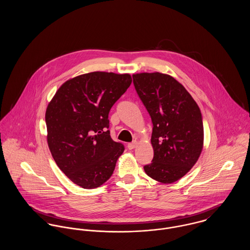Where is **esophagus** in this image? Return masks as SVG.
<instances>
[{
	"label": "esophagus",
	"instance_id": "34e87169",
	"mask_svg": "<svg viewBox=\"0 0 250 250\" xmlns=\"http://www.w3.org/2000/svg\"><path fill=\"white\" fill-rule=\"evenodd\" d=\"M136 146H137V142L128 143V149L129 150H133L134 148H136Z\"/></svg>",
	"mask_w": 250,
	"mask_h": 250
}]
</instances>
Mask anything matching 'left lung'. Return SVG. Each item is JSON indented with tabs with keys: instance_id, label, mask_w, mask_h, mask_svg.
<instances>
[{
	"instance_id": "8db88e82",
	"label": "left lung",
	"mask_w": 250,
	"mask_h": 250,
	"mask_svg": "<svg viewBox=\"0 0 250 250\" xmlns=\"http://www.w3.org/2000/svg\"><path fill=\"white\" fill-rule=\"evenodd\" d=\"M133 83L153 124L154 157L143 167L144 171L161 183L176 182L190 170L202 151L200 108L183 84L169 75L134 74Z\"/></svg>"
}]
</instances>
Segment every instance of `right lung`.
<instances>
[{
    "label": "right lung",
    "mask_w": 250,
    "mask_h": 250,
    "mask_svg": "<svg viewBox=\"0 0 250 250\" xmlns=\"http://www.w3.org/2000/svg\"><path fill=\"white\" fill-rule=\"evenodd\" d=\"M131 83L129 74H83L65 82L47 107L52 156L60 169L83 188L107 181L125 149L110 138L108 112Z\"/></svg>",
    "instance_id": "right-lung-1"
}]
</instances>
